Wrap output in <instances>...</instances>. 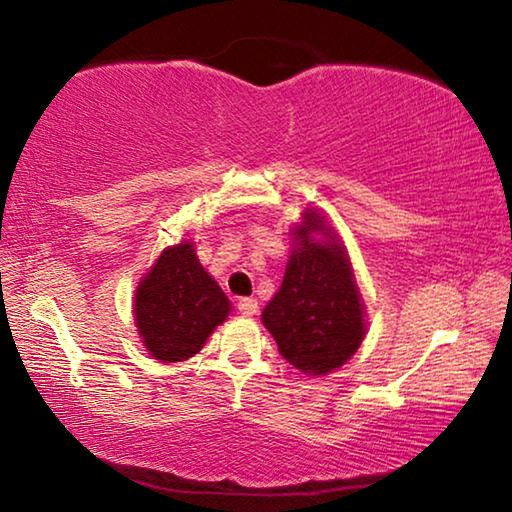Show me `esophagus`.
Wrapping results in <instances>:
<instances>
[{
    "mask_svg": "<svg viewBox=\"0 0 512 512\" xmlns=\"http://www.w3.org/2000/svg\"><path fill=\"white\" fill-rule=\"evenodd\" d=\"M237 307H239V311L244 316H255L257 314V300L255 298H241L239 302H237Z\"/></svg>",
    "mask_w": 512,
    "mask_h": 512,
    "instance_id": "obj_1",
    "label": "esophagus"
}]
</instances>
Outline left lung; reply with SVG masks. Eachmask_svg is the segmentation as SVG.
<instances>
[{"instance_id":"1","label":"left lung","mask_w":512,"mask_h":512,"mask_svg":"<svg viewBox=\"0 0 512 512\" xmlns=\"http://www.w3.org/2000/svg\"><path fill=\"white\" fill-rule=\"evenodd\" d=\"M318 230H325L320 216L307 212L282 287L262 311L277 350L307 375L341 368L366 336L363 302L345 250L334 239H311Z\"/></svg>"}]
</instances>
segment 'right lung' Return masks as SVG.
<instances>
[{
  "mask_svg": "<svg viewBox=\"0 0 512 512\" xmlns=\"http://www.w3.org/2000/svg\"><path fill=\"white\" fill-rule=\"evenodd\" d=\"M135 325L155 359L176 363L201 352L230 311L219 284L198 264L192 244L167 248L135 293Z\"/></svg>",
  "mask_w": 512,
  "mask_h": 512,
  "instance_id": "right-lung-1",
  "label": "right lung"
}]
</instances>
